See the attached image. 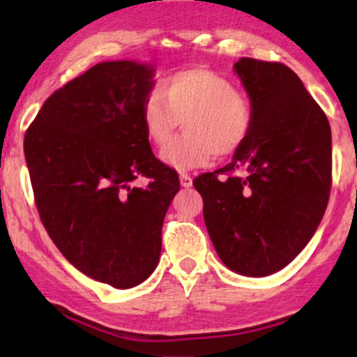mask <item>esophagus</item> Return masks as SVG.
I'll list each match as a JSON object with an SVG mask.
<instances>
[{
	"label": "esophagus",
	"instance_id": "1",
	"mask_svg": "<svg viewBox=\"0 0 357 357\" xmlns=\"http://www.w3.org/2000/svg\"><path fill=\"white\" fill-rule=\"evenodd\" d=\"M179 181H181V186L183 188H190L191 184H192V179H191V176L190 174H179Z\"/></svg>",
	"mask_w": 357,
	"mask_h": 357
}]
</instances>
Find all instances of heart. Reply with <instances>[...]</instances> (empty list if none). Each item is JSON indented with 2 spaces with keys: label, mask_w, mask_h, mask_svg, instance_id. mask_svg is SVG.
I'll return each instance as SVG.
<instances>
[{
  "label": "heart",
  "mask_w": 357,
  "mask_h": 357,
  "mask_svg": "<svg viewBox=\"0 0 357 357\" xmlns=\"http://www.w3.org/2000/svg\"><path fill=\"white\" fill-rule=\"evenodd\" d=\"M142 126L153 144L171 141L183 121L184 136L161 153L179 173L208 166L215 155L230 158L247 144L255 124L252 100L235 84L210 68H188L169 75L142 102Z\"/></svg>",
  "instance_id": "obj_1"
}]
</instances>
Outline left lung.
<instances>
[{
  "instance_id": "obj_1",
  "label": "left lung",
  "mask_w": 357,
  "mask_h": 357,
  "mask_svg": "<svg viewBox=\"0 0 357 357\" xmlns=\"http://www.w3.org/2000/svg\"><path fill=\"white\" fill-rule=\"evenodd\" d=\"M255 124L230 165L192 181L221 261L248 277L282 270L312 238L333 184L324 110L297 73L278 61L240 59Z\"/></svg>"
}]
</instances>
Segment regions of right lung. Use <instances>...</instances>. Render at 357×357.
<instances>
[{"label":"right lung","mask_w":357,"mask_h":357,"mask_svg":"<svg viewBox=\"0 0 357 357\" xmlns=\"http://www.w3.org/2000/svg\"><path fill=\"white\" fill-rule=\"evenodd\" d=\"M153 65L97 63L55 90L24 134L36 210L75 268L130 289L154 272L179 179L153 154L142 102ZM139 175L146 188L132 186Z\"/></svg>","instance_id":"right-lung-1"}]
</instances>
